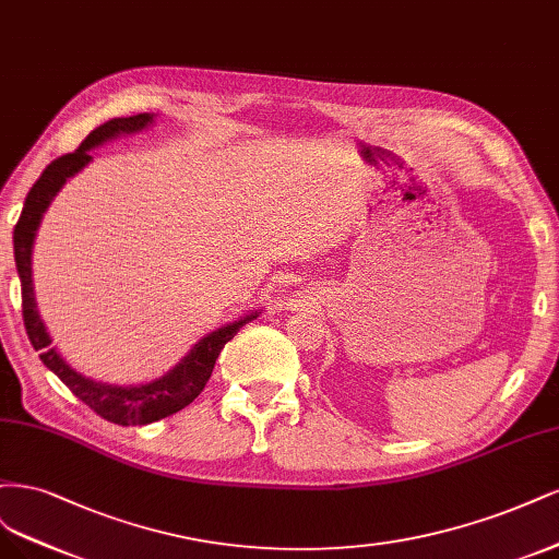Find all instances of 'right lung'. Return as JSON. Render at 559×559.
I'll return each mask as SVG.
<instances>
[{"label":"right lung","instance_id":"add662e5","mask_svg":"<svg viewBox=\"0 0 559 559\" xmlns=\"http://www.w3.org/2000/svg\"><path fill=\"white\" fill-rule=\"evenodd\" d=\"M151 120H153L151 114L114 118L90 132L74 153H67L58 159H52L39 176V181L34 183L32 190L27 192L23 213L13 229V253H15L17 276H21V293H23V320H25V330L34 350L41 353L39 355L41 362L56 373L83 404L93 408L97 416L124 427L162 420L171 416V413L192 404L197 400V394L204 390L206 381L213 373L215 359H218L227 341H231L234 334H237L246 322L255 318V313L246 316L237 322H229V325L211 332L190 350V355L181 365L174 367L167 376H162L159 381L139 385V388H116V385L90 381V378L71 369L58 355L56 348H50V336L39 318L37 304H34V287H32V243H34V234H37V227L41 223V215L52 202V197H56L58 190L64 186L67 178L79 174L87 165L90 148H95L106 139L118 136L122 132L124 134L139 132L146 128Z\"/></svg>","mask_w":559,"mask_h":559}]
</instances>
